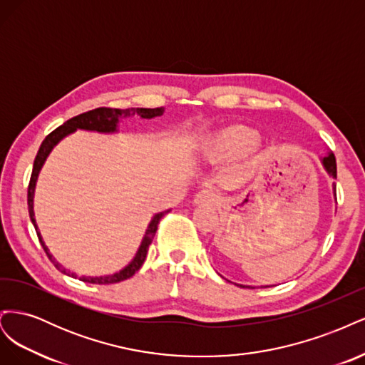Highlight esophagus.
<instances>
[{
	"mask_svg": "<svg viewBox=\"0 0 365 365\" xmlns=\"http://www.w3.org/2000/svg\"><path fill=\"white\" fill-rule=\"evenodd\" d=\"M217 201V196L212 190H201L193 197L195 205H212Z\"/></svg>",
	"mask_w": 365,
	"mask_h": 365,
	"instance_id": "esophagus-1",
	"label": "esophagus"
}]
</instances>
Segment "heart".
Returning <instances> with one entry per match:
<instances>
[{
    "instance_id": "heart-1",
    "label": "heart",
    "mask_w": 365,
    "mask_h": 365,
    "mask_svg": "<svg viewBox=\"0 0 365 365\" xmlns=\"http://www.w3.org/2000/svg\"><path fill=\"white\" fill-rule=\"evenodd\" d=\"M259 132L245 125H228L210 134L201 143V157L212 164H231L257 145Z\"/></svg>"
}]
</instances>
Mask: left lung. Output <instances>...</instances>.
I'll list each match as a JSON object with an SVG mask.
<instances>
[{
  "mask_svg": "<svg viewBox=\"0 0 365 365\" xmlns=\"http://www.w3.org/2000/svg\"><path fill=\"white\" fill-rule=\"evenodd\" d=\"M319 161H322L324 170L327 172L329 176H332L334 180H336V160L335 155L330 150H327V153H324L323 157H319ZM332 190H334V196H335V201H336V185H332ZM236 284V283H235ZM242 288H252V286H244V284H239ZM262 288H269V286H262Z\"/></svg>",
  "mask_w": 365,
  "mask_h": 365,
  "instance_id": "obj_1",
  "label": "left lung"
}]
</instances>
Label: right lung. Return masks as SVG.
I'll return each instance as SVG.
<instances>
[{
    "mask_svg": "<svg viewBox=\"0 0 365 365\" xmlns=\"http://www.w3.org/2000/svg\"><path fill=\"white\" fill-rule=\"evenodd\" d=\"M164 114V108H129V109H113V108H97L93 109V111H88L83 113L81 115H76L70 120L65 121L62 126H59L58 129H54L50 135L46 137V140L42 141V145L38 150V155L35 158V163H33V170H31V178H30V184H29V193H27V204H29V215L31 219V224L36 230V235L39 237L41 245L43 248V251L47 252L48 259L51 260V263L56 267L62 274L68 275V277H77L76 272H71L68 268H65L61 262H58L51 256V252L48 250V247L46 245V242H43L42 236H41V231L39 227L36 224V219H35V210H33V200H35V190H36V182H38V176L39 172L42 169V165L46 164L48 155L51 153V150L56 148L59 143L71 134H74L76 130H90V132H97V134H118V125L120 121L123 118L132 117V115H140L141 118H155ZM169 210H164V212L155 213L152 216L150 222L145 231V236H143L141 242H140V247L135 252L134 259H132L125 268H121L120 271L114 272V274H108V275H82L79 277V280L85 282V283H93V284H109V283H118V282H123L129 277H132L140 268L141 264L145 263L146 259V254L149 250V245L152 244L153 236L157 233V228L160 224V219L165 215L169 213Z\"/></svg>",
    "mask_w": 365,
    "mask_h": 365,
    "instance_id": "add662e5",
    "label": "right lung"
}]
</instances>
